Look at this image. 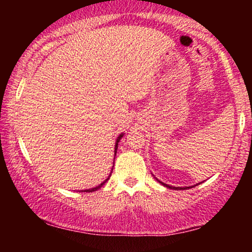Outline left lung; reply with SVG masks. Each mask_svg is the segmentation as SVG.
I'll return each mask as SVG.
<instances>
[{
	"label": "left lung",
	"mask_w": 252,
	"mask_h": 252,
	"mask_svg": "<svg viewBox=\"0 0 252 252\" xmlns=\"http://www.w3.org/2000/svg\"><path fill=\"white\" fill-rule=\"evenodd\" d=\"M156 180L159 182V184H161L164 186V187H166V188H170V189H174V190H185V189H187V188H191V187H194V186H191V187H173V186H170V185H166V184H164V182H161V181H159L158 180V179L156 178ZM199 185V184H198ZM195 186H197V185H195Z\"/></svg>",
	"instance_id": "obj_1"
}]
</instances>
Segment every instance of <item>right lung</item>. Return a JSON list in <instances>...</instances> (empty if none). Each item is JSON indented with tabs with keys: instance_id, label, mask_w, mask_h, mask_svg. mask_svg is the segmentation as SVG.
<instances>
[{
	"instance_id": "obj_1",
	"label": "right lung",
	"mask_w": 252,
	"mask_h": 252,
	"mask_svg": "<svg viewBox=\"0 0 252 252\" xmlns=\"http://www.w3.org/2000/svg\"><path fill=\"white\" fill-rule=\"evenodd\" d=\"M123 136H124V133H122V134H120V135H119L118 137H117V141H116V144H115V156H116V154H117V149H118V142H119V141H120V140H122V137H123ZM112 170H113V168H112ZM111 173H112V171H111ZM111 173H110V175H109V177H108V179H105V180H104V181H103L101 185L96 186V187H94V188H92V189H85V190H80V191H86V192H92V191H95V190H97V189H99V188H101V187H102V186H103V185H104V184H105V182L109 180V179H110V177H111Z\"/></svg>"
}]
</instances>
